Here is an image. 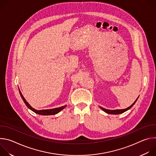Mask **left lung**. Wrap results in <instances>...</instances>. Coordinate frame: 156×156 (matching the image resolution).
<instances>
[{
	"mask_svg": "<svg viewBox=\"0 0 156 156\" xmlns=\"http://www.w3.org/2000/svg\"><path fill=\"white\" fill-rule=\"evenodd\" d=\"M137 99H138V98L136 99V101H135L134 102H133V104L131 105H130L129 107H128V108H125V109H117V110H108V109H105V108H102V107H101V109H102V110H104V112H106V113H107V114H115V115H116V114H122V113L125 112V111H126V110H129L130 108H131V107H133V105L135 104V102H136Z\"/></svg>",
	"mask_w": 156,
	"mask_h": 156,
	"instance_id": "obj_1",
	"label": "left lung"
}]
</instances>
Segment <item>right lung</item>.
<instances>
[{
    "mask_svg": "<svg viewBox=\"0 0 156 156\" xmlns=\"http://www.w3.org/2000/svg\"><path fill=\"white\" fill-rule=\"evenodd\" d=\"M19 92H20V96L22 98V99H23V101H24L25 104H26V105L30 108L31 109L32 111H33L34 112H35L36 114H37L39 115H55L57 114V113H58L59 112H60V111L62 110H63L65 107H66V105H64V106H62V107H58V108H52V109H48V110H36L34 108H33L28 103V102L25 100V99L24 98V97L23 96V95H22L21 93L20 92V91L19 90Z\"/></svg>",
    "mask_w": 156,
    "mask_h": 156,
    "instance_id": "1",
    "label": "right lung"
}]
</instances>
